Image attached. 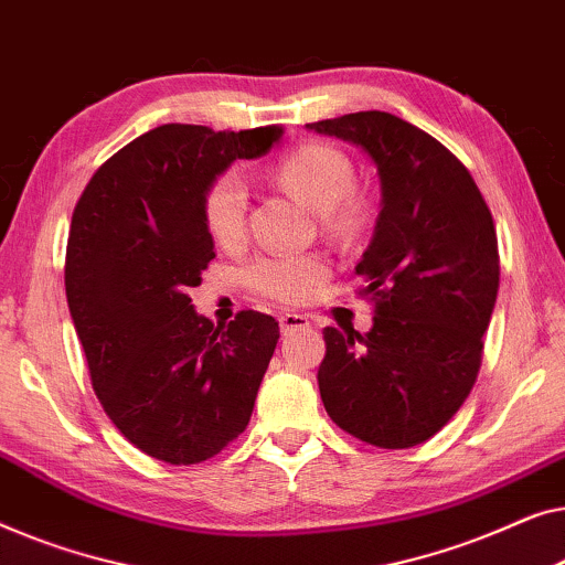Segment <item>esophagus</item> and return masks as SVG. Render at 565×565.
Returning a JSON list of instances; mask_svg holds the SVG:
<instances>
[{
	"mask_svg": "<svg viewBox=\"0 0 565 565\" xmlns=\"http://www.w3.org/2000/svg\"><path fill=\"white\" fill-rule=\"evenodd\" d=\"M279 322H281L284 335H286V332L309 328V317H307V315H297V312H284V315L279 317Z\"/></svg>",
	"mask_w": 565,
	"mask_h": 565,
	"instance_id": "obj_1",
	"label": "esophagus"
}]
</instances>
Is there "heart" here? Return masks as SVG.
Listing matches in <instances>:
<instances>
[{
	"mask_svg": "<svg viewBox=\"0 0 565 565\" xmlns=\"http://www.w3.org/2000/svg\"><path fill=\"white\" fill-rule=\"evenodd\" d=\"M355 171L345 150L330 142L309 140L286 153L276 166V181L309 210L322 214V225L338 235H355L369 220V202L353 186ZM202 212L217 243H235L245 233L248 186L235 171L222 173L206 186ZM328 276L322 256L266 253L245 268V281L256 294L284 305L305 301Z\"/></svg>",
	"mask_w": 565,
	"mask_h": 565,
	"instance_id": "b5f03b06",
	"label": "heart"
}]
</instances>
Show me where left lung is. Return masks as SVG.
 <instances>
[{
    "label": "left lung",
    "instance_id": "1",
    "mask_svg": "<svg viewBox=\"0 0 565 565\" xmlns=\"http://www.w3.org/2000/svg\"><path fill=\"white\" fill-rule=\"evenodd\" d=\"M363 148L381 212L355 274L373 328H324L317 384L340 430L376 448L430 440L471 394L499 291L494 220L448 148L388 113L307 125Z\"/></svg>",
    "mask_w": 565,
    "mask_h": 565
}]
</instances>
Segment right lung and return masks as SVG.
<instances>
[{
    "instance_id": "1",
    "label": "right lung",
    "mask_w": 565,
    "mask_h": 565,
    "mask_svg": "<svg viewBox=\"0 0 565 565\" xmlns=\"http://www.w3.org/2000/svg\"><path fill=\"white\" fill-rule=\"evenodd\" d=\"M284 127L214 132L161 125L105 161L74 206L66 299L102 407L135 448L171 466L217 456L250 423L279 343L271 315L230 324L194 312L189 286L214 258L202 200L235 158Z\"/></svg>"
}]
</instances>
